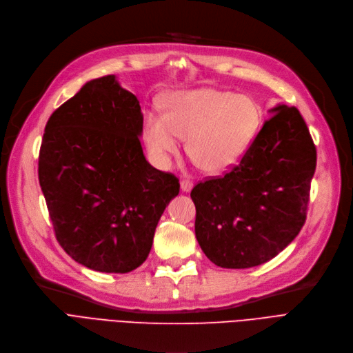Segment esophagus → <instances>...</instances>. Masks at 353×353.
Wrapping results in <instances>:
<instances>
[{"mask_svg":"<svg viewBox=\"0 0 353 353\" xmlns=\"http://www.w3.org/2000/svg\"><path fill=\"white\" fill-rule=\"evenodd\" d=\"M192 187H194V183L191 181H188V179H182L181 181V190L183 192H190L192 190Z\"/></svg>","mask_w":353,"mask_h":353,"instance_id":"1","label":"esophagus"}]
</instances>
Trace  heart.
Instances as JSON below:
<instances>
[{
    "instance_id": "obj_1",
    "label": "heart",
    "mask_w": 353,
    "mask_h": 353,
    "mask_svg": "<svg viewBox=\"0 0 353 353\" xmlns=\"http://www.w3.org/2000/svg\"><path fill=\"white\" fill-rule=\"evenodd\" d=\"M163 114L145 116L143 138L150 154L166 161L187 138V154L201 171L220 175L236 166L254 141L261 110L254 99L215 88L174 92Z\"/></svg>"
}]
</instances>
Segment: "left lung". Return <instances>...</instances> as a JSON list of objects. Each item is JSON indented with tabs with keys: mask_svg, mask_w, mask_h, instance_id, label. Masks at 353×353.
Instances as JSON below:
<instances>
[{
	"mask_svg": "<svg viewBox=\"0 0 353 353\" xmlns=\"http://www.w3.org/2000/svg\"><path fill=\"white\" fill-rule=\"evenodd\" d=\"M270 113L239 165L191 191L198 244L223 268L272 260L306 221L316 146L294 106Z\"/></svg>",
	"mask_w": 353,
	"mask_h": 353,
	"instance_id": "left-lung-1",
	"label": "left lung"
}]
</instances>
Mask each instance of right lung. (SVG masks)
Wrapping results in <instances>:
<instances>
[{
  "label": "right lung",
  "instance_id": "add662e5",
  "mask_svg": "<svg viewBox=\"0 0 353 353\" xmlns=\"http://www.w3.org/2000/svg\"><path fill=\"white\" fill-rule=\"evenodd\" d=\"M143 114L114 74L88 81L53 112L39 157V181L56 239L74 261L129 273L152 247L179 181L142 150Z\"/></svg>",
  "mask_w": 353,
  "mask_h": 353
}]
</instances>
